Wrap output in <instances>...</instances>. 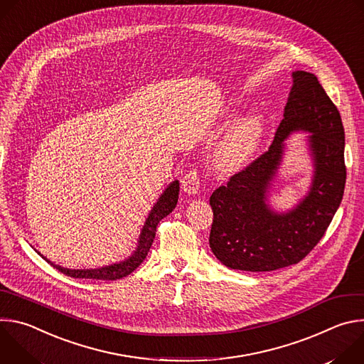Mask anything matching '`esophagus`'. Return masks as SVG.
<instances>
[{"instance_id": "1", "label": "esophagus", "mask_w": 364, "mask_h": 364, "mask_svg": "<svg viewBox=\"0 0 364 364\" xmlns=\"http://www.w3.org/2000/svg\"><path fill=\"white\" fill-rule=\"evenodd\" d=\"M183 191L187 194H197L200 190V176L196 170H190L181 180Z\"/></svg>"}]
</instances>
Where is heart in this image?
<instances>
[{"mask_svg": "<svg viewBox=\"0 0 364 364\" xmlns=\"http://www.w3.org/2000/svg\"><path fill=\"white\" fill-rule=\"evenodd\" d=\"M264 119L250 114L237 121L220 139L213 152V161L222 171H235L243 167L261 144Z\"/></svg>", "mask_w": 364, "mask_h": 364, "instance_id": "obj_1", "label": "heart"}]
</instances>
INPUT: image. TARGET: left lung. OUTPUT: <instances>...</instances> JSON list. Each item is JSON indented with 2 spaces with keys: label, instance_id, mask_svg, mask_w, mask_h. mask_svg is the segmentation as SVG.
Here are the masks:
<instances>
[{
  "label": "left lung",
  "instance_id": "left-lung-1",
  "mask_svg": "<svg viewBox=\"0 0 364 364\" xmlns=\"http://www.w3.org/2000/svg\"><path fill=\"white\" fill-rule=\"evenodd\" d=\"M292 79L284 119L269 149L210 196L209 243L230 269L268 272L298 264L321 240L343 200L346 164L340 112L316 75L296 70ZM295 130L311 132L315 177L300 204L278 214L266 204V196L282 159L283 141Z\"/></svg>",
  "mask_w": 364,
  "mask_h": 364
}]
</instances>
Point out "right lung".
I'll list each match as a JSON object with an SVG mask.
<instances>
[{"label": "right lung", "mask_w": 364, "mask_h": 364, "mask_svg": "<svg viewBox=\"0 0 364 364\" xmlns=\"http://www.w3.org/2000/svg\"><path fill=\"white\" fill-rule=\"evenodd\" d=\"M178 193H180V183L176 180L164 190V193L160 196L159 201L154 204L152 210L149 212V215L145 220V225L141 230L138 246H136L135 252L128 259H125V261H122L119 264H114V265L103 267V268H96V269H68V268H63L60 265H56L51 261H48V259L44 257L40 252H37V253L51 267L59 269L62 274L72 277V278L99 279V281L121 279V278L129 275L131 272H134L144 262V259L146 257L149 247L154 242L155 232H157V226H159L160 220L164 219L166 216H168L176 209L177 201H178Z\"/></svg>", "instance_id": "obj_1"}]
</instances>
